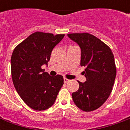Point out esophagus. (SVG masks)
Masks as SVG:
<instances>
[{
	"label": "esophagus",
	"instance_id": "esophagus-1",
	"mask_svg": "<svg viewBox=\"0 0 130 130\" xmlns=\"http://www.w3.org/2000/svg\"><path fill=\"white\" fill-rule=\"evenodd\" d=\"M70 81V80H69V79H67V78H64V82H65V83H67V82H69Z\"/></svg>",
	"mask_w": 130,
	"mask_h": 130
}]
</instances>
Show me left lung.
<instances>
[{
	"label": "left lung",
	"instance_id": "left-lung-1",
	"mask_svg": "<svg viewBox=\"0 0 130 130\" xmlns=\"http://www.w3.org/2000/svg\"><path fill=\"white\" fill-rule=\"evenodd\" d=\"M81 48V66L86 67L84 83L78 82V90L72 99L79 109L86 112L94 111L105 103L111 94L116 77L113 52L105 43L88 33L67 34Z\"/></svg>",
	"mask_w": 130,
	"mask_h": 130
}]
</instances>
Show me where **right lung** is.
<instances>
[{
	"mask_svg": "<svg viewBox=\"0 0 130 130\" xmlns=\"http://www.w3.org/2000/svg\"><path fill=\"white\" fill-rule=\"evenodd\" d=\"M65 34L36 31L15 47L11 56V75L17 93L34 110L44 111L54 104L64 84L61 75L51 76L44 69L54 47Z\"/></svg>",
	"mask_w": 130,
	"mask_h": 130,
	"instance_id": "right-lung-1",
	"label": "right lung"
}]
</instances>
